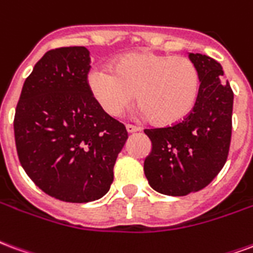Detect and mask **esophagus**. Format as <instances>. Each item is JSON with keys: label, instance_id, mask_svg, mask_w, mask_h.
<instances>
[{"label": "esophagus", "instance_id": "34e87169", "mask_svg": "<svg viewBox=\"0 0 253 253\" xmlns=\"http://www.w3.org/2000/svg\"><path fill=\"white\" fill-rule=\"evenodd\" d=\"M126 130H128V133H134V132H139L140 128L139 126H136V125L126 124Z\"/></svg>", "mask_w": 253, "mask_h": 253}]
</instances>
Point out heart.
Listing matches in <instances>:
<instances>
[{"label": "heart", "mask_w": 253, "mask_h": 253, "mask_svg": "<svg viewBox=\"0 0 253 253\" xmlns=\"http://www.w3.org/2000/svg\"><path fill=\"white\" fill-rule=\"evenodd\" d=\"M87 84L101 108L113 117L123 116L139 95L145 119L172 125L193 110L201 78L191 59L141 51L121 56L113 68L93 67Z\"/></svg>", "instance_id": "obj_1"}]
</instances>
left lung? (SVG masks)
Here are the masks:
<instances>
[{"label": "left lung", "mask_w": 253, "mask_h": 253, "mask_svg": "<svg viewBox=\"0 0 253 253\" xmlns=\"http://www.w3.org/2000/svg\"><path fill=\"white\" fill-rule=\"evenodd\" d=\"M200 71V94L185 119L165 128L144 129L152 151L144 160L148 183L160 194L182 197L205 189L228 159L233 91L221 64L190 53Z\"/></svg>", "instance_id": "left-lung-1"}]
</instances>
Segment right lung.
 Masks as SVG:
<instances>
[{"label": "right lung", "instance_id": "obj_1", "mask_svg": "<svg viewBox=\"0 0 253 253\" xmlns=\"http://www.w3.org/2000/svg\"><path fill=\"white\" fill-rule=\"evenodd\" d=\"M84 47L51 49L24 82L13 128L18 160L33 183L56 200L84 204L104 197L128 139L87 84Z\"/></svg>", "mask_w": 253, "mask_h": 253}]
</instances>
